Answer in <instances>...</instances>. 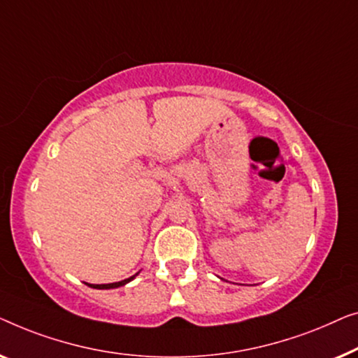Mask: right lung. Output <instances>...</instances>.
<instances>
[{
	"label": "right lung",
	"instance_id": "obj_1",
	"mask_svg": "<svg viewBox=\"0 0 358 358\" xmlns=\"http://www.w3.org/2000/svg\"><path fill=\"white\" fill-rule=\"evenodd\" d=\"M136 275H131L129 279H124L122 282H113V284H89L90 287H94V289H117V287H122L124 284H128L129 280H133Z\"/></svg>",
	"mask_w": 358,
	"mask_h": 358
}]
</instances>
